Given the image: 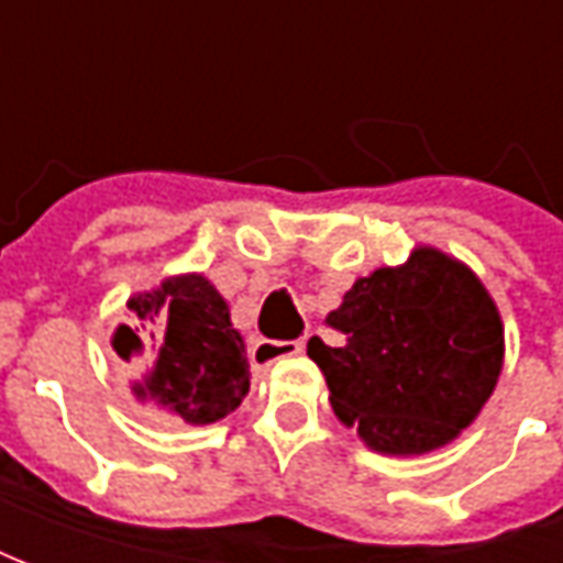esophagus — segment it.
<instances>
[{"label": "esophagus", "instance_id": "1", "mask_svg": "<svg viewBox=\"0 0 563 563\" xmlns=\"http://www.w3.org/2000/svg\"><path fill=\"white\" fill-rule=\"evenodd\" d=\"M301 350H305V341H258L253 346V362H256V367H268L280 358L298 355Z\"/></svg>", "mask_w": 563, "mask_h": 563}]
</instances>
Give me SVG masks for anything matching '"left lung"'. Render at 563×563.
Segmentation results:
<instances>
[{
	"instance_id": "left-lung-1",
	"label": "left lung",
	"mask_w": 563,
	"mask_h": 563,
	"mask_svg": "<svg viewBox=\"0 0 563 563\" xmlns=\"http://www.w3.org/2000/svg\"><path fill=\"white\" fill-rule=\"evenodd\" d=\"M343 346L310 338L334 416L383 455L449 446L483 413L504 367V322L471 265L419 244L358 277L325 317Z\"/></svg>"
}]
</instances>
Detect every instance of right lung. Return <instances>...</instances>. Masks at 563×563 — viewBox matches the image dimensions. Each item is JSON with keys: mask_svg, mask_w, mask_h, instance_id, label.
<instances>
[{"mask_svg": "<svg viewBox=\"0 0 563 563\" xmlns=\"http://www.w3.org/2000/svg\"><path fill=\"white\" fill-rule=\"evenodd\" d=\"M126 305L141 325H162L159 346L129 383L135 401L186 424L220 422L241 407L250 391L244 334L232 325L229 301L205 274L186 271L162 277L159 286L141 289ZM135 329L117 325L111 338L117 355L126 362L144 355Z\"/></svg>", "mask_w": 563, "mask_h": 563, "instance_id": "obj_1", "label": "right lung"}]
</instances>
